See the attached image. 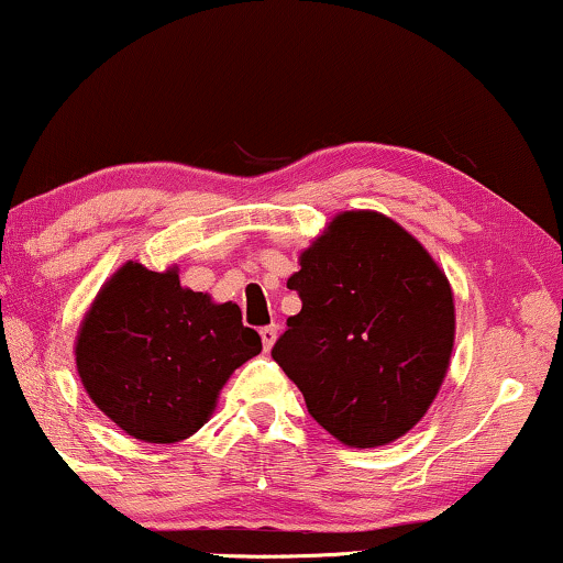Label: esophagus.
<instances>
[{"instance_id":"1","label":"esophagus","mask_w":563,"mask_h":563,"mask_svg":"<svg viewBox=\"0 0 563 563\" xmlns=\"http://www.w3.org/2000/svg\"><path fill=\"white\" fill-rule=\"evenodd\" d=\"M260 334H262V345H265V351H269V347H273L275 340H277V324L262 327Z\"/></svg>"}]
</instances>
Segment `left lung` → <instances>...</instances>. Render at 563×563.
Wrapping results in <instances>:
<instances>
[{
  "mask_svg": "<svg viewBox=\"0 0 563 563\" xmlns=\"http://www.w3.org/2000/svg\"><path fill=\"white\" fill-rule=\"evenodd\" d=\"M301 311L273 345L309 416L347 446H382L423 418L450 366L454 303L429 252L379 212H343L301 254Z\"/></svg>",
  "mask_w": 563,
  "mask_h": 563,
  "instance_id": "left-lung-1",
  "label": "left lung"
}]
</instances>
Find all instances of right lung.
I'll use <instances>...</instances> for the list:
<instances>
[{"label": "right lung", "mask_w": 563, "mask_h": 563, "mask_svg": "<svg viewBox=\"0 0 563 563\" xmlns=\"http://www.w3.org/2000/svg\"><path fill=\"white\" fill-rule=\"evenodd\" d=\"M262 351L236 303L181 288L176 269L126 262L92 301L77 334V372L119 429L151 444L205 426L225 379Z\"/></svg>", "instance_id": "right-lung-1"}]
</instances>
